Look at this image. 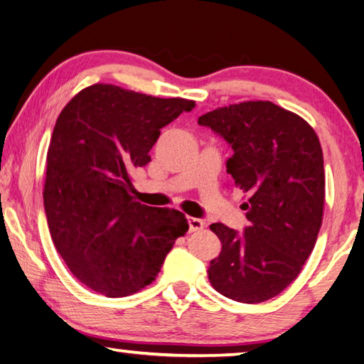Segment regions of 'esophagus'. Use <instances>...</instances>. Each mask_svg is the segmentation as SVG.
<instances>
[{
    "instance_id": "esophagus-1",
    "label": "esophagus",
    "mask_w": 364,
    "mask_h": 364,
    "mask_svg": "<svg viewBox=\"0 0 364 364\" xmlns=\"http://www.w3.org/2000/svg\"><path fill=\"white\" fill-rule=\"evenodd\" d=\"M188 224H189V232H199V230H202L205 228V223L202 220H199V218H193V216L188 218Z\"/></svg>"
}]
</instances>
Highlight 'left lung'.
Returning <instances> with one entry per match:
<instances>
[{
	"label": "left lung",
	"mask_w": 364,
	"mask_h": 364,
	"mask_svg": "<svg viewBox=\"0 0 364 364\" xmlns=\"http://www.w3.org/2000/svg\"><path fill=\"white\" fill-rule=\"evenodd\" d=\"M199 124L232 146L228 173L248 194L245 232L210 226L223 243L210 262V283L237 302H264L296 280L318 237L325 208L320 140L301 116L262 100L216 108Z\"/></svg>",
	"instance_id": "left-lung-1"
}]
</instances>
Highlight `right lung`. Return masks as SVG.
<instances>
[{"mask_svg": "<svg viewBox=\"0 0 364 364\" xmlns=\"http://www.w3.org/2000/svg\"><path fill=\"white\" fill-rule=\"evenodd\" d=\"M186 98H159L94 84L58 114L46 157L44 208L58 253L76 279L108 297L156 280L186 216L134 199L132 175L151 162L161 129L193 111Z\"/></svg>", "mask_w": 364, "mask_h": 364, "instance_id": "1", "label": "right lung"}]
</instances>
